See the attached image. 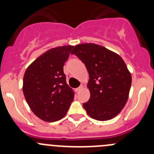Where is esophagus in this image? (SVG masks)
Instances as JSON below:
<instances>
[{"label":"esophagus","mask_w":154,"mask_h":154,"mask_svg":"<svg viewBox=\"0 0 154 154\" xmlns=\"http://www.w3.org/2000/svg\"><path fill=\"white\" fill-rule=\"evenodd\" d=\"M83 88V86H79L78 88H75V91H80V90H81Z\"/></svg>","instance_id":"34e87169"}]
</instances>
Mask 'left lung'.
<instances>
[{
	"instance_id": "1",
	"label": "left lung",
	"mask_w": 154,
	"mask_h": 154,
	"mask_svg": "<svg viewBox=\"0 0 154 154\" xmlns=\"http://www.w3.org/2000/svg\"><path fill=\"white\" fill-rule=\"evenodd\" d=\"M71 54L84 63L89 75L90 98L83 103L87 114L97 121L116 117L127 103L132 83L122 57L94 43L77 45Z\"/></svg>"
}]
</instances>
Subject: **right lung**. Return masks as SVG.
Returning <instances> with one entry per match:
<instances>
[{
    "label": "right lung",
    "instance_id": "obj_1",
    "mask_svg": "<svg viewBox=\"0 0 154 154\" xmlns=\"http://www.w3.org/2000/svg\"><path fill=\"white\" fill-rule=\"evenodd\" d=\"M74 46L48 50L27 68L23 92L32 112L42 120L54 122L67 113L74 93L66 83L63 66Z\"/></svg>",
    "mask_w": 154,
    "mask_h": 154
}]
</instances>
